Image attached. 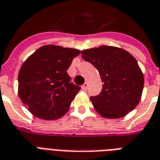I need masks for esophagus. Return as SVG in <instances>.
Masks as SVG:
<instances>
[{
    "label": "esophagus",
    "instance_id": "34e87169",
    "mask_svg": "<svg viewBox=\"0 0 160 160\" xmlns=\"http://www.w3.org/2000/svg\"><path fill=\"white\" fill-rule=\"evenodd\" d=\"M87 87H88V83H87V82H85V84L82 86V89H83V90H87Z\"/></svg>",
    "mask_w": 160,
    "mask_h": 160
}]
</instances>
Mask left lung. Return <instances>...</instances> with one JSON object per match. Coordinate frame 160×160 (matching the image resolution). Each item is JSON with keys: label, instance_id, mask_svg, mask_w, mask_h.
Here are the masks:
<instances>
[{"label": "left lung", "instance_id": "8db88e82", "mask_svg": "<svg viewBox=\"0 0 160 160\" xmlns=\"http://www.w3.org/2000/svg\"><path fill=\"white\" fill-rule=\"evenodd\" d=\"M81 54L97 68L104 83L101 93L91 97L98 113L107 119H117L133 111L144 87V74L134 56L122 48L107 45L84 49Z\"/></svg>", "mask_w": 160, "mask_h": 160}]
</instances>
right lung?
Here are the masks:
<instances>
[{
	"mask_svg": "<svg viewBox=\"0 0 160 160\" xmlns=\"http://www.w3.org/2000/svg\"><path fill=\"white\" fill-rule=\"evenodd\" d=\"M79 49L46 44L23 62L18 75V93L27 110L42 120L66 114L80 87L71 83L67 70Z\"/></svg>",
	"mask_w": 160,
	"mask_h": 160,
	"instance_id": "right-lung-1",
	"label": "right lung"
}]
</instances>
